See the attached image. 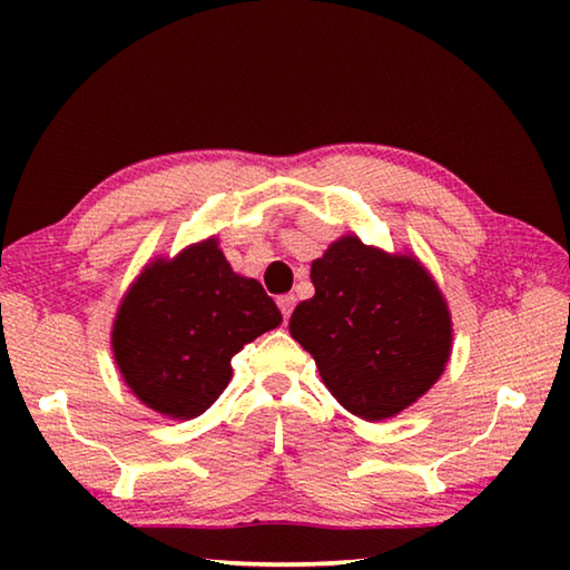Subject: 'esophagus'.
I'll use <instances>...</instances> for the list:
<instances>
[{"label": "esophagus", "mask_w": 570, "mask_h": 570, "mask_svg": "<svg viewBox=\"0 0 570 570\" xmlns=\"http://www.w3.org/2000/svg\"><path fill=\"white\" fill-rule=\"evenodd\" d=\"M276 304H278V308H282L284 320H288V316H292V312H294V306H296V296L294 294H284V296L276 298Z\"/></svg>", "instance_id": "34e87169"}]
</instances>
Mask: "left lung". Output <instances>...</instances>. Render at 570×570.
Segmentation results:
<instances>
[{
    "instance_id": "obj_1",
    "label": "left lung",
    "mask_w": 570,
    "mask_h": 570,
    "mask_svg": "<svg viewBox=\"0 0 570 570\" xmlns=\"http://www.w3.org/2000/svg\"><path fill=\"white\" fill-rule=\"evenodd\" d=\"M312 284L316 294L294 308L288 332L344 410L394 417L445 372L450 312L414 256L342 236L312 264Z\"/></svg>"
}]
</instances>
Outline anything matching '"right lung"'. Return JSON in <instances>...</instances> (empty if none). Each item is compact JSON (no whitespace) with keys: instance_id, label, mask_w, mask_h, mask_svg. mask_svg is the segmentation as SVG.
Wrapping results in <instances>:
<instances>
[{"instance_id":"right-lung-1","label":"right lung","mask_w":570,"mask_h":570,"mask_svg":"<svg viewBox=\"0 0 570 570\" xmlns=\"http://www.w3.org/2000/svg\"><path fill=\"white\" fill-rule=\"evenodd\" d=\"M278 324L274 298L208 238L142 268L115 316L112 354L142 404L190 420L226 390L230 356Z\"/></svg>"}]
</instances>
